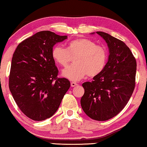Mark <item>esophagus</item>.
Segmentation results:
<instances>
[{"label": "esophagus", "instance_id": "esophagus-1", "mask_svg": "<svg viewBox=\"0 0 147 147\" xmlns=\"http://www.w3.org/2000/svg\"><path fill=\"white\" fill-rule=\"evenodd\" d=\"M76 85H77V84H76V83L74 82H72L71 83V86L72 87L75 86H76Z\"/></svg>", "mask_w": 147, "mask_h": 147}]
</instances>
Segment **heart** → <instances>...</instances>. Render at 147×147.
Listing matches in <instances>:
<instances>
[{
    "label": "heart",
    "instance_id": "1",
    "mask_svg": "<svg viewBox=\"0 0 147 147\" xmlns=\"http://www.w3.org/2000/svg\"><path fill=\"white\" fill-rule=\"evenodd\" d=\"M52 57L62 67H67L73 58L71 66L62 71V76L73 81H78L87 75L94 77L106 67L108 54L106 49L87 38L76 39L68 43L67 48L57 45L53 48Z\"/></svg>",
    "mask_w": 147,
    "mask_h": 147
}]
</instances>
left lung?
Wrapping results in <instances>:
<instances>
[{
	"label": "left lung",
	"instance_id": "obj_1",
	"mask_svg": "<svg viewBox=\"0 0 147 147\" xmlns=\"http://www.w3.org/2000/svg\"><path fill=\"white\" fill-rule=\"evenodd\" d=\"M96 33L108 44V61L92 82L82 84L84 94L80 104L91 119L106 121L117 115L129 100L135 86L137 62L123 41L107 33Z\"/></svg>",
	"mask_w": 147,
	"mask_h": 147
}]
</instances>
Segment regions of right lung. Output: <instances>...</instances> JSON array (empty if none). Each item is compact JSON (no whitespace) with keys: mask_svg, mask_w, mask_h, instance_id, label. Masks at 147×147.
Segmentation results:
<instances>
[{"mask_svg":"<svg viewBox=\"0 0 147 147\" xmlns=\"http://www.w3.org/2000/svg\"><path fill=\"white\" fill-rule=\"evenodd\" d=\"M67 38L39 32L19 43L13 54L9 89L20 109L34 121L51 117L71 86L67 78L57 77L52 57L54 45Z\"/></svg>","mask_w":147,"mask_h":147,"instance_id":"right-lung-1","label":"right lung"}]
</instances>
